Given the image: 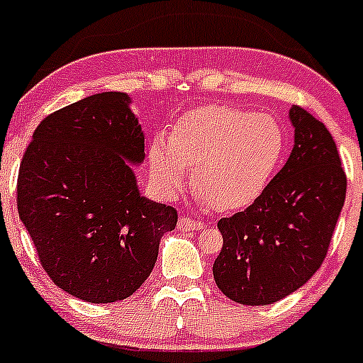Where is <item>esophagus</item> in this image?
<instances>
[{
  "mask_svg": "<svg viewBox=\"0 0 363 363\" xmlns=\"http://www.w3.org/2000/svg\"><path fill=\"white\" fill-rule=\"evenodd\" d=\"M179 230L182 232H188V230H202L203 228V223L200 219H191V218H181L179 219Z\"/></svg>",
  "mask_w": 363,
  "mask_h": 363,
  "instance_id": "34e87169",
  "label": "esophagus"
}]
</instances>
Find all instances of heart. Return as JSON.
I'll list each match as a JSON object with an SVG mask.
<instances>
[{
    "mask_svg": "<svg viewBox=\"0 0 363 363\" xmlns=\"http://www.w3.org/2000/svg\"><path fill=\"white\" fill-rule=\"evenodd\" d=\"M286 151V133L276 117L228 105H203L175 123L170 138L149 145L156 186L177 196L193 168L200 202L230 212L247 207L265 191Z\"/></svg>",
    "mask_w": 363,
    "mask_h": 363,
    "instance_id": "heart-1",
    "label": "heart"
}]
</instances>
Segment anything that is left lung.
Instances as JSON below:
<instances>
[{"instance_id": "8db88e82", "label": "left lung", "mask_w": 363, "mask_h": 363, "mask_svg": "<svg viewBox=\"0 0 363 363\" xmlns=\"http://www.w3.org/2000/svg\"><path fill=\"white\" fill-rule=\"evenodd\" d=\"M295 145L286 164L246 211L218 221L223 247L212 265L230 300L267 306L314 276L327 256L346 174L330 131L306 108H290Z\"/></svg>"}]
</instances>
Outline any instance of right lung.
I'll list each match as a JSON object with an SVG mask.
<instances>
[{
    "label": "right lung",
    "instance_id": "1",
    "mask_svg": "<svg viewBox=\"0 0 363 363\" xmlns=\"http://www.w3.org/2000/svg\"><path fill=\"white\" fill-rule=\"evenodd\" d=\"M126 93H100L36 126L17 177V208L56 286L93 303L133 295L152 272L177 211L140 195L132 164L144 131Z\"/></svg>",
    "mask_w": 363,
    "mask_h": 363
}]
</instances>
